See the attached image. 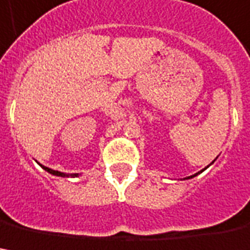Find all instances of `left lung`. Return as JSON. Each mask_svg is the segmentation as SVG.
I'll list each match as a JSON object with an SVG mask.
<instances>
[{
  "label": "left lung",
  "instance_id": "8db88e82",
  "mask_svg": "<svg viewBox=\"0 0 250 250\" xmlns=\"http://www.w3.org/2000/svg\"><path fill=\"white\" fill-rule=\"evenodd\" d=\"M201 172H202V170H201ZM198 173H199V172H198ZM198 173H195V175H192V176H188L187 179H191V177H194V176H197V175H198Z\"/></svg>",
  "mask_w": 250,
  "mask_h": 250
}]
</instances>
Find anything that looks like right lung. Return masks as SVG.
I'll use <instances>...</instances> for the list:
<instances>
[{
  "label": "right lung",
  "mask_w": 250,
  "mask_h": 250,
  "mask_svg": "<svg viewBox=\"0 0 250 250\" xmlns=\"http://www.w3.org/2000/svg\"><path fill=\"white\" fill-rule=\"evenodd\" d=\"M42 167V169H45L48 173H51V175L53 176H62V177H68V176H73V177H75V176H78V173H74V175H66V173H63V172H59V170H53V169H49L46 168V167H43V165H41Z\"/></svg>",
  "instance_id": "obj_1"
}]
</instances>
